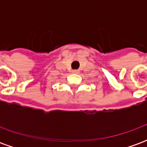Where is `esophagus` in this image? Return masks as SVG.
Listing matches in <instances>:
<instances>
[{
    "instance_id": "34e87169",
    "label": "esophagus",
    "mask_w": 147,
    "mask_h": 147,
    "mask_svg": "<svg viewBox=\"0 0 147 147\" xmlns=\"http://www.w3.org/2000/svg\"><path fill=\"white\" fill-rule=\"evenodd\" d=\"M80 72V71L79 70H72V73L74 74H78Z\"/></svg>"
}]
</instances>
